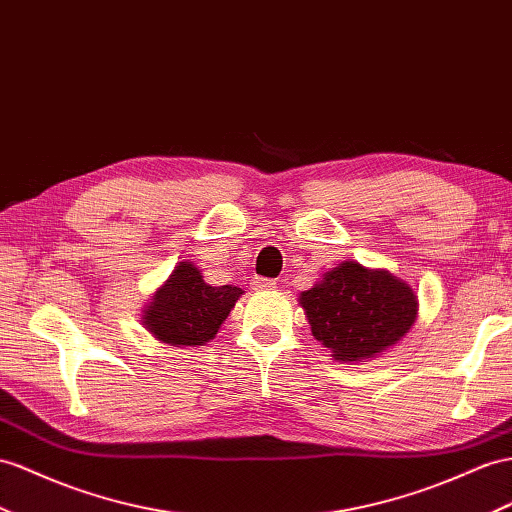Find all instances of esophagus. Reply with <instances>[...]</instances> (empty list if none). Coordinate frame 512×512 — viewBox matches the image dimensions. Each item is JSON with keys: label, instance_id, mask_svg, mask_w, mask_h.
Instances as JSON below:
<instances>
[{"label": "esophagus", "instance_id": "1", "mask_svg": "<svg viewBox=\"0 0 512 512\" xmlns=\"http://www.w3.org/2000/svg\"><path fill=\"white\" fill-rule=\"evenodd\" d=\"M253 287L255 290H274V287H277V281L266 279V277H255Z\"/></svg>", "mask_w": 512, "mask_h": 512}]
</instances>
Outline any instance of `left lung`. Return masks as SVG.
Masks as SVG:
<instances>
[{
  "instance_id": "obj_1",
  "label": "left lung",
  "mask_w": 512,
  "mask_h": 512,
  "mask_svg": "<svg viewBox=\"0 0 512 512\" xmlns=\"http://www.w3.org/2000/svg\"><path fill=\"white\" fill-rule=\"evenodd\" d=\"M300 305L318 342L337 361H361L398 344L417 316V298L387 270L346 261L300 294Z\"/></svg>"
}]
</instances>
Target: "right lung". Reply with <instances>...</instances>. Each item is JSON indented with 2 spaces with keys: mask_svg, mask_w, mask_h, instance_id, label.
Segmentation results:
<instances>
[{
  "mask_svg": "<svg viewBox=\"0 0 512 512\" xmlns=\"http://www.w3.org/2000/svg\"><path fill=\"white\" fill-rule=\"evenodd\" d=\"M242 294L235 285H209L192 261H181L155 292L142 320L164 344L203 346L214 339Z\"/></svg>",
  "mask_w": 512,
  "mask_h": 512,
  "instance_id": "obj_1",
  "label": "right lung"
}]
</instances>
